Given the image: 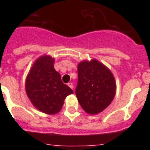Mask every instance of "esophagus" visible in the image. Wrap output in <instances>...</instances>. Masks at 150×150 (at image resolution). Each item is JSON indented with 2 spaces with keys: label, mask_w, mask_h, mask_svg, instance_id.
I'll use <instances>...</instances> for the list:
<instances>
[{
  "label": "esophagus",
  "mask_w": 150,
  "mask_h": 150,
  "mask_svg": "<svg viewBox=\"0 0 150 150\" xmlns=\"http://www.w3.org/2000/svg\"><path fill=\"white\" fill-rule=\"evenodd\" d=\"M67 86H68L70 87L71 88L74 89V85H73L72 83H67Z\"/></svg>",
  "instance_id": "obj_1"
}]
</instances>
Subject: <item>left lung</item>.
Segmentation results:
<instances>
[{
    "mask_svg": "<svg viewBox=\"0 0 150 150\" xmlns=\"http://www.w3.org/2000/svg\"><path fill=\"white\" fill-rule=\"evenodd\" d=\"M76 95L79 104L88 114H98L114 98L116 91L112 72L96 59L78 64Z\"/></svg>",
    "mask_w": 150,
    "mask_h": 150,
    "instance_id": "1",
    "label": "left lung"
}]
</instances>
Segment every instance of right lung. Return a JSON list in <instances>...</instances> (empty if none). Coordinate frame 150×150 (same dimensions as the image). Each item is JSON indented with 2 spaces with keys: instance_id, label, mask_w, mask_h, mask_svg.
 <instances>
[{
  "instance_id": "right-lung-1",
  "label": "right lung",
  "mask_w": 150,
  "mask_h": 150,
  "mask_svg": "<svg viewBox=\"0 0 150 150\" xmlns=\"http://www.w3.org/2000/svg\"><path fill=\"white\" fill-rule=\"evenodd\" d=\"M55 59L43 55L35 61L25 80V91L33 105L41 112L53 115L62 110L67 95L73 90L64 84L54 68Z\"/></svg>"
}]
</instances>
